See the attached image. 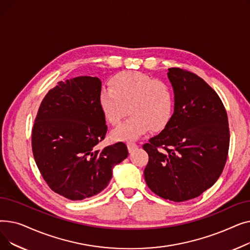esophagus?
<instances>
[{
	"label": "esophagus",
	"mask_w": 250,
	"mask_h": 250,
	"mask_svg": "<svg viewBox=\"0 0 250 250\" xmlns=\"http://www.w3.org/2000/svg\"><path fill=\"white\" fill-rule=\"evenodd\" d=\"M126 146H127V149H128L129 152H133L135 149L138 148L137 144H135V143H133V142H128V143L126 144Z\"/></svg>",
	"instance_id": "34e87169"
}]
</instances>
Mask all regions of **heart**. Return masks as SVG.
<instances>
[{
  "label": "heart",
  "instance_id": "1",
  "mask_svg": "<svg viewBox=\"0 0 250 250\" xmlns=\"http://www.w3.org/2000/svg\"><path fill=\"white\" fill-rule=\"evenodd\" d=\"M109 86L99 94L100 109L106 121L114 125L126 111L130 114L113 130V140H136L149 128L162 129L171 118L174 97L165 82L141 72H123L111 78Z\"/></svg>",
  "mask_w": 250,
  "mask_h": 250
}]
</instances>
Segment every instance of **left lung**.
<instances>
[{
	"label": "left lung",
	"instance_id": "8db88e82",
	"mask_svg": "<svg viewBox=\"0 0 250 250\" xmlns=\"http://www.w3.org/2000/svg\"><path fill=\"white\" fill-rule=\"evenodd\" d=\"M168 71L174 111L162 132L143 146L149 155L144 176L157 195L185 202L211 188L224 169L228 117L220 97L202 78L179 68Z\"/></svg>",
	"mask_w": 250,
	"mask_h": 250
}]
</instances>
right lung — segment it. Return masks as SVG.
Returning a JSON list of instances; mask_svg holds the SVG:
<instances>
[{
    "label": "right lung",
    "instance_id": "1",
    "mask_svg": "<svg viewBox=\"0 0 250 250\" xmlns=\"http://www.w3.org/2000/svg\"><path fill=\"white\" fill-rule=\"evenodd\" d=\"M100 92L97 77L59 82L43 98L33 125L32 151L39 171L52 190L72 201L102 191L113 167L128 155L123 142L95 149L107 130Z\"/></svg>",
    "mask_w": 250,
    "mask_h": 250
}]
</instances>
